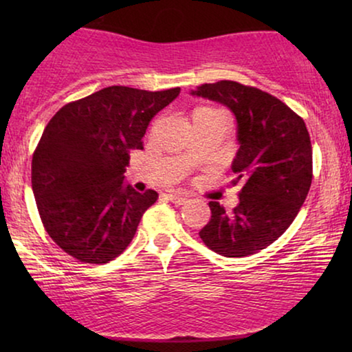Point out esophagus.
I'll return each mask as SVG.
<instances>
[{"label": "esophagus", "instance_id": "1", "mask_svg": "<svg viewBox=\"0 0 352 352\" xmlns=\"http://www.w3.org/2000/svg\"><path fill=\"white\" fill-rule=\"evenodd\" d=\"M166 199L170 200V201H173V204H175V205H182V204H186V201H187V195L181 194V192L173 190V192H168Z\"/></svg>", "mask_w": 352, "mask_h": 352}]
</instances>
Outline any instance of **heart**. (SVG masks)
<instances>
[{"mask_svg": "<svg viewBox=\"0 0 352 352\" xmlns=\"http://www.w3.org/2000/svg\"><path fill=\"white\" fill-rule=\"evenodd\" d=\"M197 112H218V110H214V109H210V107H200V109H197L194 113H197Z\"/></svg>", "mask_w": 352, "mask_h": 352, "instance_id": "1", "label": "heart"}]
</instances>
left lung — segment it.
Segmentation results:
<instances>
[{
  "mask_svg": "<svg viewBox=\"0 0 352 352\" xmlns=\"http://www.w3.org/2000/svg\"><path fill=\"white\" fill-rule=\"evenodd\" d=\"M192 94L228 105L235 115L240 148L232 186H242L232 213L210 201L211 218L199 235L223 256H250L276 242L305 204L312 182L309 133L287 104L253 86L221 80Z\"/></svg>",
  "mask_w": 352,
  "mask_h": 352,
  "instance_id": "8db88e82",
  "label": "left lung"
}]
</instances>
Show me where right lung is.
<instances>
[{"label":"right lung","instance_id":"1","mask_svg":"<svg viewBox=\"0 0 352 352\" xmlns=\"http://www.w3.org/2000/svg\"><path fill=\"white\" fill-rule=\"evenodd\" d=\"M179 88L109 86L65 104L46 124L32 158V189L46 232L81 263L104 264L131 242L158 194L123 184L129 152L144 148L151 120Z\"/></svg>","mask_w":352,"mask_h":352}]
</instances>
